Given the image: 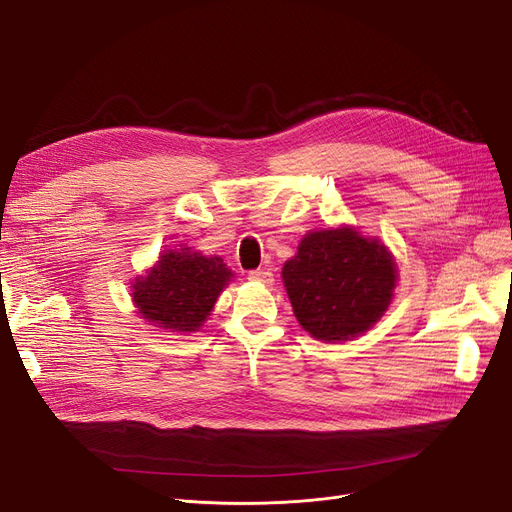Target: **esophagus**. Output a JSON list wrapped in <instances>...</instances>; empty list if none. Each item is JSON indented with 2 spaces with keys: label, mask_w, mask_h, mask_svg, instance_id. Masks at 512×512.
Returning a JSON list of instances; mask_svg holds the SVG:
<instances>
[{
  "label": "esophagus",
  "mask_w": 512,
  "mask_h": 512,
  "mask_svg": "<svg viewBox=\"0 0 512 512\" xmlns=\"http://www.w3.org/2000/svg\"><path fill=\"white\" fill-rule=\"evenodd\" d=\"M248 279L250 281H260V283H264V285H273V273L271 271H267V269H256V271H250L248 273Z\"/></svg>",
  "instance_id": "1"
}]
</instances>
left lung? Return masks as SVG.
Segmentation results:
<instances>
[{"label": "left lung", "instance_id": "left-lung-1", "mask_svg": "<svg viewBox=\"0 0 512 512\" xmlns=\"http://www.w3.org/2000/svg\"><path fill=\"white\" fill-rule=\"evenodd\" d=\"M281 275L298 323L327 342L370 330L391 304L397 281L384 245L349 227L306 235Z\"/></svg>", "mask_w": 512, "mask_h": 512}]
</instances>
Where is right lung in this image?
<instances>
[{
	"instance_id": "add662e5",
	"label": "right lung",
	"mask_w": 512,
	"mask_h": 512,
	"mask_svg": "<svg viewBox=\"0 0 512 512\" xmlns=\"http://www.w3.org/2000/svg\"><path fill=\"white\" fill-rule=\"evenodd\" d=\"M231 271L218 256L189 248L161 254L149 275L136 279L132 298L140 315L163 330L195 332L208 319Z\"/></svg>"
}]
</instances>
